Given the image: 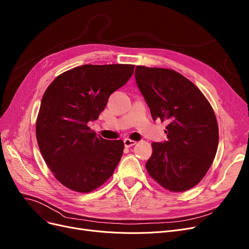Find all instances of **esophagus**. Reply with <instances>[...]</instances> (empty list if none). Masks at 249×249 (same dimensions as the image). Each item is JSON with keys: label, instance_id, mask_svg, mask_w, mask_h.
<instances>
[{"label": "esophagus", "instance_id": "1", "mask_svg": "<svg viewBox=\"0 0 249 249\" xmlns=\"http://www.w3.org/2000/svg\"><path fill=\"white\" fill-rule=\"evenodd\" d=\"M124 144L126 147H130V146H133L136 144V142H134V140H131L129 138H126L124 139Z\"/></svg>", "mask_w": 249, "mask_h": 249}]
</instances>
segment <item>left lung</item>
Masks as SVG:
<instances>
[{"label": "left lung", "instance_id": "1", "mask_svg": "<svg viewBox=\"0 0 249 249\" xmlns=\"http://www.w3.org/2000/svg\"><path fill=\"white\" fill-rule=\"evenodd\" d=\"M135 79L154 120L168 122V140L153 142L149 176L172 192L188 190L212 166L219 144L214 112L197 86L166 68L136 66Z\"/></svg>", "mask_w": 249, "mask_h": 249}]
</instances>
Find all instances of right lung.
Returning a JSON list of instances; mask_svg holds the SVG:
<instances>
[{"label":"right lung","instance_id":"obj_1","mask_svg":"<svg viewBox=\"0 0 249 249\" xmlns=\"http://www.w3.org/2000/svg\"><path fill=\"white\" fill-rule=\"evenodd\" d=\"M134 65H82L60 74L42 96L36 123L40 153L53 175L76 192H90L109 179L124 142L90 130L110 95L132 76Z\"/></svg>","mask_w":249,"mask_h":249}]
</instances>
